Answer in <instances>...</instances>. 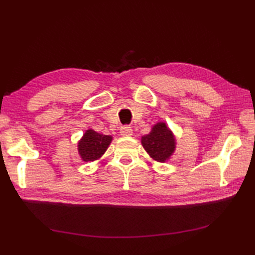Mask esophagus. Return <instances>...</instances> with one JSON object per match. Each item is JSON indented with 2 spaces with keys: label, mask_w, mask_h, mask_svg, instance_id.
<instances>
[{
  "label": "esophagus",
  "mask_w": 255,
  "mask_h": 255,
  "mask_svg": "<svg viewBox=\"0 0 255 255\" xmlns=\"http://www.w3.org/2000/svg\"><path fill=\"white\" fill-rule=\"evenodd\" d=\"M121 134L123 137H129L132 134V129L128 126H124L121 129Z\"/></svg>",
  "instance_id": "1"
}]
</instances>
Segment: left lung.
Instances as JSON below:
<instances>
[{"label": "left lung", "mask_w": 255, "mask_h": 255, "mask_svg": "<svg viewBox=\"0 0 255 255\" xmlns=\"http://www.w3.org/2000/svg\"><path fill=\"white\" fill-rule=\"evenodd\" d=\"M141 144L151 159L164 163L175 152L176 138L166 123L159 122L148 134L141 137Z\"/></svg>", "instance_id": "obj_1"}]
</instances>
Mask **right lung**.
Returning <instances> with one entry per match:
<instances>
[{"label": "right lung", "instance_id": "right-lung-1", "mask_svg": "<svg viewBox=\"0 0 255 255\" xmlns=\"http://www.w3.org/2000/svg\"><path fill=\"white\" fill-rule=\"evenodd\" d=\"M113 137L88 129L78 141V153L83 162L100 160L110 147Z\"/></svg>", "mask_w": 255, "mask_h": 255}]
</instances>
